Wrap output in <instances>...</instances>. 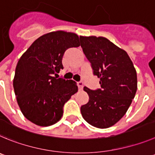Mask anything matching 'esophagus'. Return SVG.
<instances>
[{"mask_svg":"<svg viewBox=\"0 0 155 155\" xmlns=\"http://www.w3.org/2000/svg\"><path fill=\"white\" fill-rule=\"evenodd\" d=\"M77 86H78V88H79V90H83V82H78V83H77Z\"/></svg>","mask_w":155,"mask_h":155,"instance_id":"obj_1","label":"esophagus"}]
</instances>
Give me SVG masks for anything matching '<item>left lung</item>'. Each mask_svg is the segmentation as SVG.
<instances>
[{
	"label": "left lung",
	"mask_w": 155,
	"mask_h": 155,
	"mask_svg": "<svg viewBox=\"0 0 155 155\" xmlns=\"http://www.w3.org/2000/svg\"><path fill=\"white\" fill-rule=\"evenodd\" d=\"M79 39L100 84L96 90L84 87L90 100L81 107V114L92 126L110 127L124 116L134 98L136 70L126 51L106 38L80 36Z\"/></svg>",
	"instance_id": "left-lung-1"
}]
</instances>
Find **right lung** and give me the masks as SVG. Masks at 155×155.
I'll list each match as a JSON object with an SVG mask.
<instances>
[{"mask_svg":"<svg viewBox=\"0 0 155 155\" xmlns=\"http://www.w3.org/2000/svg\"><path fill=\"white\" fill-rule=\"evenodd\" d=\"M79 45L75 33L52 31L36 39L19 59L14 90L21 113L35 124L47 127L58 122L64 104L77 92L75 81L53 75L63 69L65 51Z\"/></svg>","mask_w":155,"mask_h":155,"instance_id":"right-lung-1","label":"right lung"}]
</instances>
